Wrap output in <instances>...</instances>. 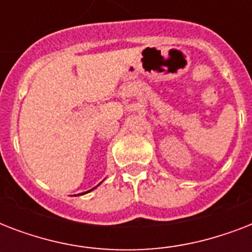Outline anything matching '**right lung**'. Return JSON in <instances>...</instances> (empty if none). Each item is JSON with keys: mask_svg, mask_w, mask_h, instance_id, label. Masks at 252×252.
Masks as SVG:
<instances>
[{"mask_svg": "<svg viewBox=\"0 0 252 252\" xmlns=\"http://www.w3.org/2000/svg\"><path fill=\"white\" fill-rule=\"evenodd\" d=\"M93 189H94V188H93ZM93 189H90V191H93ZM90 191H87V192H90ZM84 193H86V192H84Z\"/></svg>", "mask_w": 252, "mask_h": 252, "instance_id": "right-lung-1", "label": "right lung"}]
</instances>
